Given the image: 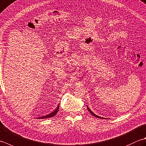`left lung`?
Returning <instances> with one entry per match:
<instances>
[{"label":"left lung","instance_id":"8db88e82","mask_svg":"<svg viewBox=\"0 0 146 146\" xmlns=\"http://www.w3.org/2000/svg\"><path fill=\"white\" fill-rule=\"evenodd\" d=\"M87 110H88V111H89V112L92 114V115H93V116H94L95 117H96V118H101V119H106L105 118H102V117H101V116H98V115H96V114H94L92 111H91L90 109H89V108H88V106H87Z\"/></svg>","mask_w":146,"mask_h":146}]
</instances>
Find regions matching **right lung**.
Masks as SVG:
<instances>
[{"instance_id":"obj_1","label":"right lung","mask_w":146,"mask_h":146,"mask_svg":"<svg viewBox=\"0 0 146 146\" xmlns=\"http://www.w3.org/2000/svg\"><path fill=\"white\" fill-rule=\"evenodd\" d=\"M59 106L58 105V106L57 107L56 109L54 110L53 112H52L50 114H48V115H46V116H42V117H40V118H37L38 119H44V118H50V117H53L54 116H55L57 113L59 111Z\"/></svg>"}]
</instances>
